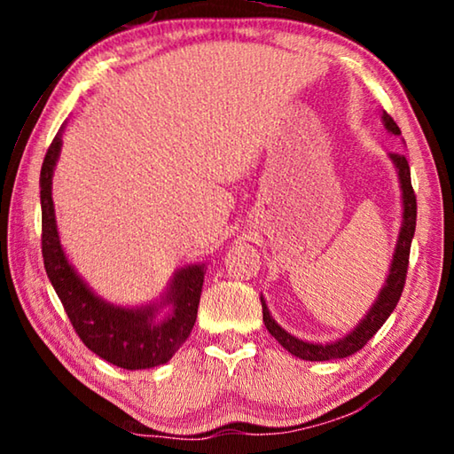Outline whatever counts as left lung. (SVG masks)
<instances>
[{"label": "left lung", "mask_w": 454, "mask_h": 454, "mask_svg": "<svg viewBox=\"0 0 454 454\" xmlns=\"http://www.w3.org/2000/svg\"><path fill=\"white\" fill-rule=\"evenodd\" d=\"M382 121L387 126L388 132L395 136L401 134L396 121L388 116L387 112H382ZM390 160H393L396 170H398V180H401V190H403V226L401 232H398L396 248L393 254V264H390V272L387 276V284H384L379 298L372 304V309L368 310L366 317L358 322V326L352 330L340 340L328 342V344H314V342H304L301 338L288 334L286 330L276 325V320L268 312V306L264 298L260 296V302H262V320L282 348H286L290 355H294L302 360H333V358H347L355 355L364 344L371 340V338L379 333V328L387 322V318L393 314L396 309L398 301H401L404 280H406V270H409V254H411V242L414 236V228H417V196H414L412 184H411V168L409 162L403 153H390Z\"/></svg>", "instance_id": "8db88e82"}]
</instances>
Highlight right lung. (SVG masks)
Returning <instances> with one entry per match:
<instances>
[{"mask_svg":"<svg viewBox=\"0 0 454 454\" xmlns=\"http://www.w3.org/2000/svg\"><path fill=\"white\" fill-rule=\"evenodd\" d=\"M58 134L45 153L40 174L42 200V256L48 278L64 304L75 333L99 358L126 371H142L168 363L186 338L198 317L204 284V264L186 266L176 272L162 302L142 309H121L102 301L88 288L61 250L51 200V176L59 158ZM171 309L164 319L157 310Z\"/></svg>","mask_w":454,"mask_h":454,"instance_id":"obj_1","label":"right lung"}]
</instances>
